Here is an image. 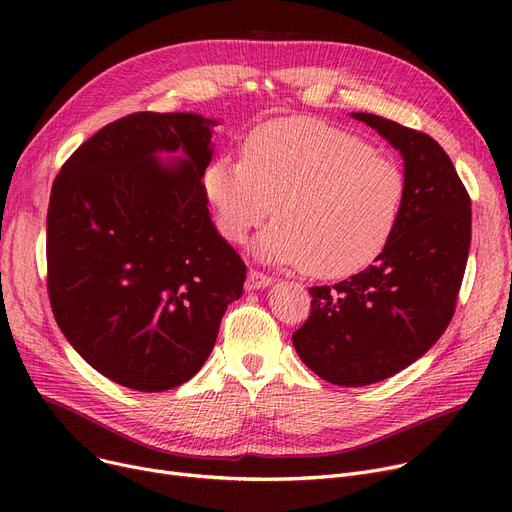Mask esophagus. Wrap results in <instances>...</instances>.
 Returning <instances> with one entry per match:
<instances>
[{"mask_svg": "<svg viewBox=\"0 0 512 512\" xmlns=\"http://www.w3.org/2000/svg\"><path fill=\"white\" fill-rule=\"evenodd\" d=\"M272 284V278L265 276L263 272H257V270H251L249 276H247V290H259V288H265Z\"/></svg>", "mask_w": 512, "mask_h": 512, "instance_id": "obj_1", "label": "esophagus"}]
</instances>
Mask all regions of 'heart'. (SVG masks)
<instances>
[{"mask_svg":"<svg viewBox=\"0 0 512 512\" xmlns=\"http://www.w3.org/2000/svg\"><path fill=\"white\" fill-rule=\"evenodd\" d=\"M203 193L228 240L242 242L274 211L278 222L255 245L261 259L346 278L388 245L407 182L357 134L317 118H284L255 128L242 159H211Z\"/></svg>","mask_w":512,"mask_h":512,"instance_id":"b5f03b06","label":"heart"}]
</instances>
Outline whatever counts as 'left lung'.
Masks as SVG:
<instances>
[{
    "instance_id": "left-lung-1",
    "label": "left lung",
    "mask_w": 512,
    "mask_h": 512,
    "mask_svg": "<svg viewBox=\"0 0 512 512\" xmlns=\"http://www.w3.org/2000/svg\"><path fill=\"white\" fill-rule=\"evenodd\" d=\"M351 116L405 159V203L373 265L309 288L311 313L292 344L321 380L357 388L409 367L448 328L469 257L471 199L429 134L375 114Z\"/></svg>"
}]
</instances>
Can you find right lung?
Here are the masks:
<instances>
[{"label":"right lung","mask_w":512,"mask_h":512,"mask_svg":"<svg viewBox=\"0 0 512 512\" xmlns=\"http://www.w3.org/2000/svg\"><path fill=\"white\" fill-rule=\"evenodd\" d=\"M213 126L139 112L103 126L53 180L47 290L74 351L112 382L172 390L203 367L247 265L215 230ZM159 152H180L164 167Z\"/></svg>","instance_id":"right-lung-1"}]
</instances>
